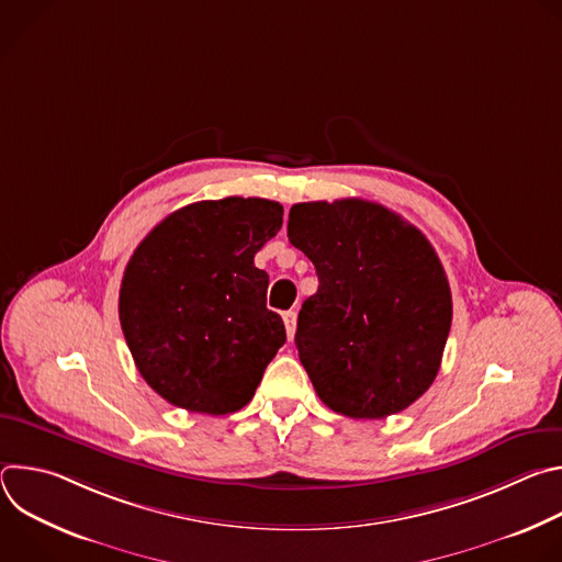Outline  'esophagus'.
<instances>
[{"label": "esophagus", "mask_w": 562, "mask_h": 562, "mask_svg": "<svg viewBox=\"0 0 562 562\" xmlns=\"http://www.w3.org/2000/svg\"><path fill=\"white\" fill-rule=\"evenodd\" d=\"M282 319H284V327H286V336H289V340H293V336H295V325H297V315H295V311H286V313L282 315Z\"/></svg>", "instance_id": "34e87169"}]
</instances>
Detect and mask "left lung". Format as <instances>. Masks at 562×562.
<instances>
[{"mask_svg":"<svg viewBox=\"0 0 562 562\" xmlns=\"http://www.w3.org/2000/svg\"><path fill=\"white\" fill-rule=\"evenodd\" d=\"M286 235L319 280L295 331L319 400L364 420L414 405L436 380L453 315L429 239L382 204L353 198L293 204Z\"/></svg>","mask_w":562,"mask_h":562,"instance_id":"1","label":"left lung"}]
</instances>
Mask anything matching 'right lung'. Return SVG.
Listing matches in <instances>:
<instances>
[{"mask_svg": "<svg viewBox=\"0 0 562 562\" xmlns=\"http://www.w3.org/2000/svg\"><path fill=\"white\" fill-rule=\"evenodd\" d=\"M282 204L224 198L159 222L131 256L120 323L146 384L167 403L224 416L249 405L286 342L254 258L282 226Z\"/></svg>", "mask_w": 562, "mask_h": 562, "instance_id": "right-lung-1", "label": "right lung"}]
</instances>
